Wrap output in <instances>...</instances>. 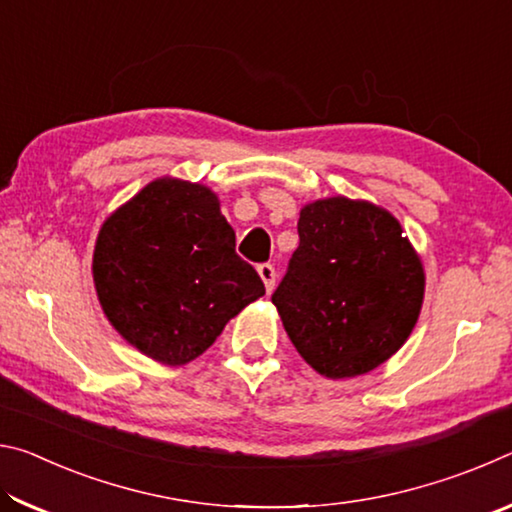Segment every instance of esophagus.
<instances>
[{
  "label": "esophagus",
  "instance_id": "esophagus-1",
  "mask_svg": "<svg viewBox=\"0 0 512 512\" xmlns=\"http://www.w3.org/2000/svg\"><path fill=\"white\" fill-rule=\"evenodd\" d=\"M257 273H259V277H262L266 293H271L275 289V266L273 264H262L257 268Z\"/></svg>",
  "mask_w": 512,
  "mask_h": 512
}]
</instances>
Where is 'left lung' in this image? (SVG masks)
I'll list each match as a JSON object with an SVG mask.
<instances>
[{
    "mask_svg": "<svg viewBox=\"0 0 512 512\" xmlns=\"http://www.w3.org/2000/svg\"><path fill=\"white\" fill-rule=\"evenodd\" d=\"M298 235L271 298L282 325L318 375H366L391 359L418 323L422 257L391 212L361 198L302 205Z\"/></svg>",
    "mask_w": 512,
    "mask_h": 512,
    "instance_id": "left-lung-1",
    "label": "left lung"
}]
</instances>
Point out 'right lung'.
Instances as JSON below:
<instances>
[{"instance_id": "1", "label": "right lung", "mask_w": 512, "mask_h": 512, "mask_svg": "<svg viewBox=\"0 0 512 512\" xmlns=\"http://www.w3.org/2000/svg\"><path fill=\"white\" fill-rule=\"evenodd\" d=\"M99 305L121 339L162 366H185L230 318L264 296L235 253L210 187L162 176L103 221L92 255Z\"/></svg>"}]
</instances>
